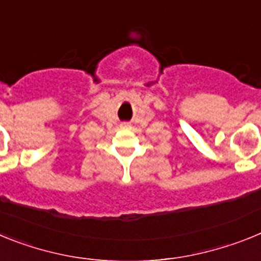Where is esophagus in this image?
<instances>
[{
    "label": "esophagus",
    "instance_id": "1",
    "mask_svg": "<svg viewBox=\"0 0 261 261\" xmlns=\"http://www.w3.org/2000/svg\"><path fill=\"white\" fill-rule=\"evenodd\" d=\"M121 126H123V128H126V126H128V124L124 123V124H121Z\"/></svg>",
    "mask_w": 261,
    "mask_h": 261
}]
</instances>
